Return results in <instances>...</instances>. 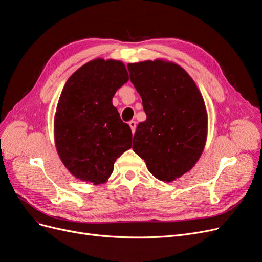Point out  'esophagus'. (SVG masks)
<instances>
[{"label":"esophagus","mask_w":262,"mask_h":262,"mask_svg":"<svg viewBox=\"0 0 262 262\" xmlns=\"http://www.w3.org/2000/svg\"><path fill=\"white\" fill-rule=\"evenodd\" d=\"M128 125L130 126V129L133 132V134H135V132H136V122L135 121H129Z\"/></svg>","instance_id":"34e87169"}]
</instances>
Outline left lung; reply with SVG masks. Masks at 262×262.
I'll return each instance as SVG.
<instances>
[{"label":"left lung","instance_id":"obj_1","mask_svg":"<svg viewBox=\"0 0 262 262\" xmlns=\"http://www.w3.org/2000/svg\"><path fill=\"white\" fill-rule=\"evenodd\" d=\"M130 81L142 98L133 150L158 180L172 182L196 165L208 136V113L192 78L180 65L156 59L129 63Z\"/></svg>","mask_w":262,"mask_h":262}]
</instances>
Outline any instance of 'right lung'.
I'll return each instance as SVG.
<instances>
[{
  "label": "right lung",
  "instance_id": "add662e5",
  "mask_svg": "<svg viewBox=\"0 0 262 262\" xmlns=\"http://www.w3.org/2000/svg\"><path fill=\"white\" fill-rule=\"evenodd\" d=\"M121 61L97 58L68 78L54 115V142L75 178L94 185L108 181L117 158L132 147V130L112 97L128 81Z\"/></svg>",
  "mask_w": 262,
  "mask_h": 262
}]
</instances>
